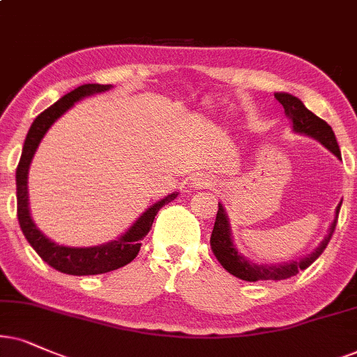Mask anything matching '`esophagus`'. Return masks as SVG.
<instances>
[{"label": "esophagus", "instance_id": "34e87169", "mask_svg": "<svg viewBox=\"0 0 357 357\" xmlns=\"http://www.w3.org/2000/svg\"><path fill=\"white\" fill-rule=\"evenodd\" d=\"M191 184L197 189L209 188V186H212V179L206 174H196V176H192V183Z\"/></svg>", "mask_w": 357, "mask_h": 357}]
</instances>
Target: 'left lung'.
Masks as SVG:
<instances>
[{"mask_svg":"<svg viewBox=\"0 0 357 357\" xmlns=\"http://www.w3.org/2000/svg\"><path fill=\"white\" fill-rule=\"evenodd\" d=\"M275 98H277V100L283 105V108H285V115L291 121L293 132L314 138L317 142L321 143L326 150L331 151L337 160H341V151L340 146H337L336 137L335 133H333L331 126H329L326 121L314 115L313 112H310L298 97H293L290 93L285 92H277L275 93ZM341 204L342 201L336 207V218L331 222V225H329L328 236L323 238L321 243H319L311 254L301 257L298 260L268 265L254 264L252 260L245 259V257L238 254L236 243L232 241V231L231 224H229V218L227 214H225L224 206L219 202V211L218 215H215L214 229H212L211 236V249L214 252L215 259L219 260V264L222 265L229 273L241 280H245V282H267V280L268 282L270 280H272V282L273 280L278 282V280L295 277V275L301 272V270L308 268L310 265L323 254V250L326 249L329 238H331L333 232H335L336 229L337 214H340Z\"/></svg>","mask_w":357,"mask_h":357,"instance_id":"1","label":"left lung"}]
</instances>
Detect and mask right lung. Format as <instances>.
Wrapping results in <instances>:
<instances>
[{
  "instance_id": "1",
  "label": "right lung",
  "mask_w": 357,
  "mask_h": 357,
  "mask_svg": "<svg viewBox=\"0 0 357 357\" xmlns=\"http://www.w3.org/2000/svg\"><path fill=\"white\" fill-rule=\"evenodd\" d=\"M112 85H100V84H85L80 85L72 92L66 93L64 97L44 110L43 114L36 116V120L31 125L28 135H26L24 146H22L20 165L16 168V194H17V220H20L21 231L24 237L28 238L31 247L38 252V255L51 265L52 268L67 275H98L107 273L112 270L125 267L130 264L135 257L138 255L142 241L150 232L153 220L158 211L165 204H168L176 199L178 192L168 194L161 201L148 207L135 222L130 225L128 231L116 238L107 243L93 247H67L61 243L52 242L51 238L44 236L39 231L38 225L34 224L29 212V194H28V174L29 166L33 161L34 153L38 150L40 139L47 133V130L54 125V121L61 119L62 115L74 107V103L82 100L85 97L96 96L110 90Z\"/></svg>"
}]
</instances>
